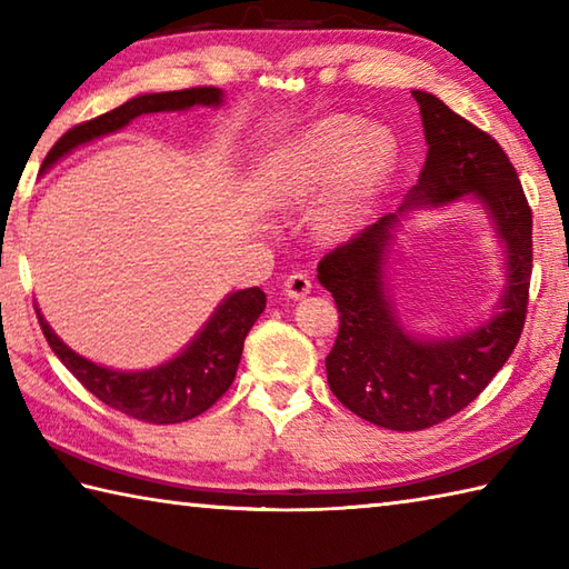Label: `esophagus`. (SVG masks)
<instances>
[{
    "mask_svg": "<svg viewBox=\"0 0 569 569\" xmlns=\"http://www.w3.org/2000/svg\"><path fill=\"white\" fill-rule=\"evenodd\" d=\"M311 278H308L306 273H293L286 278V296L293 298V301H298V298H303L311 293Z\"/></svg>",
    "mask_w": 569,
    "mask_h": 569,
    "instance_id": "esophagus-1",
    "label": "esophagus"
}]
</instances>
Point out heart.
Instances as JSON below:
<instances>
[{
  "instance_id": "b5f03b06",
  "label": "heart",
  "mask_w": 569,
  "mask_h": 569,
  "mask_svg": "<svg viewBox=\"0 0 569 569\" xmlns=\"http://www.w3.org/2000/svg\"><path fill=\"white\" fill-rule=\"evenodd\" d=\"M390 153L386 129H363V123L346 117L323 119L273 153L268 183L276 199L296 203L318 199L330 186L320 229L330 239H340L370 211Z\"/></svg>"
}]
</instances>
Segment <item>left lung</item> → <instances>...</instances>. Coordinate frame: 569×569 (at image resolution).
I'll return each instance as SVG.
<instances>
[{
    "mask_svg": "<svg viewBox=\"0 0 569 569\" xmlns=\"http://www.w3.org/2000/svg\"><path fill=\"white\" fill-rule=\"evenodd\" d=\"M428 157L398 213H388L318 263L333 293L338 338L326 358L333 396L373 426L422 430L456 416L480 396L518 346L532 273V211L508 153L488 133L428 91H412ZM465 194L478 200L506 253V288L493 316L448 339L410 335L387 293V256L399 216L441 208Z\"/></svg>",
    "mask_w": 569,
    "mask_h": 569,
    "instance_id": "obj_1",
    "label": "left lung"
}]
</instances>
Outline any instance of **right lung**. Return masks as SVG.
<instances>
[{
	"mask_svg": "<svg viewBox=\"0 0 569 569\" xmlns=\"http://www.w3.org/2000/svg\"><path fill=\"white\" fill-rule=\"evenodd\" d=\"M223 104V91L216 87H196L181 91H161V94H141L129 99L127 104L111 109L101 117L79 123L61 137L47 153L41 171L54 167L84 143L107 137L127 127L141 113L159 111H186L191 107H213ZM266 293L261 288H243V291L229 293L216 306L211 318L193 336L179 356L167 363L147 370H113L89 358L79 356L61 340L51 326L39 313V326L44 330L47 343L67 370L84 386L91 396H97L109 408L123 412L153 426H171V422L191 420L209 410L226 390L231 388L236 368L241 363L243 340L249 330L263 313Z\"/></svg>",
	"mask_w": 569,
	"mask_h": 569,
	"instance_id": "right-lung-1",
	"label": "right lung"
}]
</instances>
